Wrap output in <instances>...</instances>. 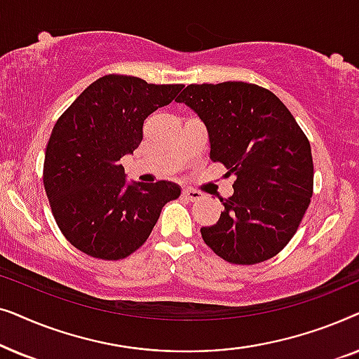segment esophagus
I'll return each instance as SVG.
<instances>
[{"instance_id": "1", "label": "esophagus", "mask_w": 359, "mask_h": 359, "mask_svg": "<svg viewBox=\"0 0 359 359\" xmlns=\"http://www.w3.org/2000/svg\"><path fill=\"white\" fill-rule=\"evenodd\" d=\"M183 198L188 199V201H199L201 198H203V193H199V191L196 189H191V188H184L183 189Z\"/></svg>"}]
</instances>
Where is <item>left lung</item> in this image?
Returning <instances> with one entry per match:
<instances>
[{
  "instance_id": "obj_1",
  "label": "left lung",
  "mask_w": 359,
  "mask_h": 359,
  "mask_svg": "<svg viewBox=\"0 0 359 359\" xmlns=\"http://www.w3.org/2000/svg\"><path fill=\"white\" fill-rule=\"evenodd\" d=\"M208 127L210 160L235 175L217 224L201 229L205 245L232 264L276 257L297 232L313 193L307 135L283 101L243 81L189 85L176 100Z\"/></svg>"
}]
</instances>
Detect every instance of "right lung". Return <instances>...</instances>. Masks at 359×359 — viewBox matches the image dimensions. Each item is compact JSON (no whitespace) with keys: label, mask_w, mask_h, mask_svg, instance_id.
Returning <instances> with one entry per match:
<instances>
[{"label":"right lung","mask_w":359,"mask_h":359,"mask_svg":"<svg viewBox=\"0 0 359 359\" xmlns=\"http://www.w3.org/2000/svg\"><path fill=\"white\" fill-rule=\"evenodd\" d=\"M181 90L112 73L58 117L43 188L58 229L80 252L106 262L127 258L147 242L163 205L180 198V186L170 181L126 184L121 158L140 145L147 117Z\"/></svg>","instance_id":"right-lung-1"}]
</instances>
